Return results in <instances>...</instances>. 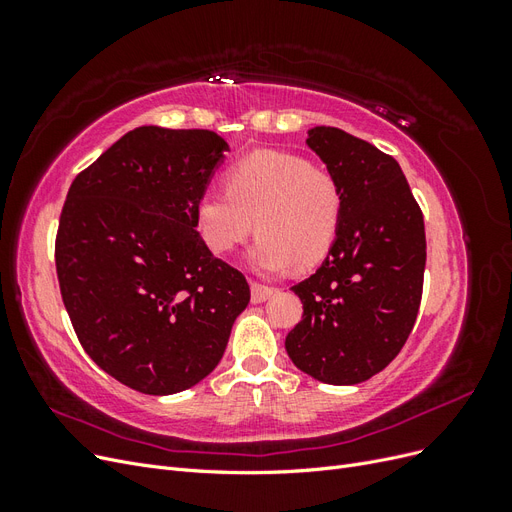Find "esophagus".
<instances>
[{"mask_svg":"<svg viewBox=\"0 0 512 512\" xmlns=\"http://www.w3.org/2000/svg\"><path fill=\"white\" fill-rule=\"evenodd\" d=\"M250 288H252V303L267 301L271 294L275 292L271 286H265V284H260V282H250Z\"/></svg>","mask_w":512,"mask_h":512,"instance_id":"esophagus-1","label":"esophagus"}]
</instances>
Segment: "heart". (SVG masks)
<instances>
[{
    "instance_id": "1",
    "label": "heart",
    "mask_w": 512,
    "mask_h": 512,
    "mask_svg": "<svg viewBox=\"0 0 512 512\" xmlns=\"http://www.w3.org/2000/svg\"><path fill=\"white\" fill-rule=\"evenodd\" d=\"M226 190L211 188L194 207L196 230L215 256L252 235L260 271L312 267L329 254L344 220V192L327 168L280 151H258L226 170Z\"/></svg>"
}]
</instances>
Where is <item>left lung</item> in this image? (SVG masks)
<instances>
[{
    "label": "left lung",
    "mask_w": 512,
    "mask_h": 512,
    "mask_svg": "<svg viewBox=\"0 0 512 512\" xmlns=\"http://www.w3.org/2000/svg\"><path fill=\"white\" fill-rule=\"evenodd\" d=\"M307 145L344 192V220L320 269L292 286L301 322L286 352L327 384H359L404 348L423 297L425 224L399 164L344 130L316 126Z\"/></svg>",
    "instance_id": "left-lung-1"
}]
</instances>
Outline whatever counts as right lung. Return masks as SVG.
<instances>
[{"label":"right lung","instance_id":"1","mask_svg":"<svg viewBox=\"0 0 512 512\" xmlns=\"http://www.w3.org/2000/svg\"><path fill=\"white\" fill-rule=\"evenodd\" d=\"M228 143L211 130L141 126L72 181L55 267L94 363L145 395L209 376L250 303L241 271L215 258L194 207Z\"/></svg>","mask_w":512,"mask_h":512}]
</instances>
